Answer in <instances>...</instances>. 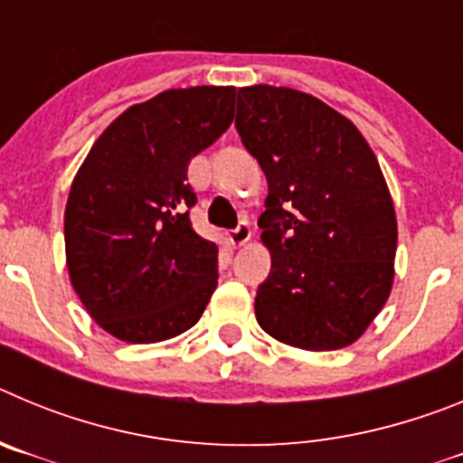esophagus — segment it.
Wrapping results in <instances>:
<instances>
[{
  "label": "esophagus",
  "instance_id": "obj_1",
  "mask_svg": "<svg viewBox=\"0 0 463 463\" xmlns=\"http://www.w3.org/2000/svg\"><path fill=\"white\" fill-rule=\"evenodd\" d=\"M250 239H252V229L248 222L239 224L234 232H229V241H232V245H245Z\"/></svg>",
  "mask_w": 463,
  "mask_h": 463
}]
</instances>
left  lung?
Wrapping results in <instances>:
<instances>
[{"label": "left lung", "instance_id": "1", "mask_svg": "<svg viewBox=\"0 0 463 463\" xmlns=\"http://www.w3.org/2000/svg\"><path fill=\"white\" fill-rule=\"evenodd\" d=\"M236 129L269 183L257 322L301 350L353 345L394 285L399 232L378 157L353 120L292 88H239Z\"/></svg>", "mask_w": 463, "mask_h": 463}]
</instances>
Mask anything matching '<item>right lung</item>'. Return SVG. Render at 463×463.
<instances>
[{
	"label": "right lung",
	"mask_w": 463,
	"mask_h": 463,
	"mask_svg": "<svg viewBox=\"0 0 463 463\" xmlns=\"http://www.w3.org/2000/svg\"><path fill=\"white\" fill-rule=\"evenodd\" d=\"M234 85L159 92L106 127L64 208L73 292L118 341L159 343L194 326L218 288V245L192 229V157L234 120Z\"/></svg>",
	"instance_id": "right-lung-1"
}]
</instances>
